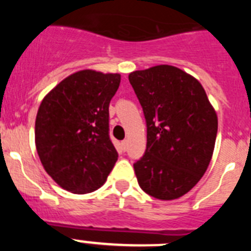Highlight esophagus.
<instances>
[{
	"instance_id": "obj_1",
	"label": "esophagus",
	"mask_w": 251,
	"mask_h": 251,
	"mask_svg": "<svg viewBox=\"0 0 251 251\" xmlns=\"http://www.w3.org/2000/svg\"><path fill=\"white\" fill-rule=\"evenodd\" d=\"M121 146H122V150L123 151H127V147H128V142L127 141H123L121 143Z\"/></svg>"
}]
</instances>
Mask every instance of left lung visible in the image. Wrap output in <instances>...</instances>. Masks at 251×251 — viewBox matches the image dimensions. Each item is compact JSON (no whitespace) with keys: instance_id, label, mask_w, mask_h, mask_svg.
I'll list each match as a JSON object with an SVG mask.
<instances>
[{"instance_id":"left-lung-1","label":"left lung","mask_w":251,"mask_h":251,"mask_svg":"<svg viewBox=\"0 0 251 251\" xmlns=\"http://www.w3.org/2000/svg\"><path fill=\"white\" fill-rule=\"evenodd\" d=\"M128 77L147 123L146 152L133 165L139 186L158 200L178 199L210 165L216 112L200 81L176 66H152Z\"/></svg>"}]
</instances>
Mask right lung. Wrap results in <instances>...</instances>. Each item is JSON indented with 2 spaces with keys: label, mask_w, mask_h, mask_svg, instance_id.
<instances>
[{
  "label": "right lung",
  "mask_w": 251,
  "mask_h": 251,
  "mask_svg": "<svg viewBox=\"0 0 251 251\" xmlns=\"http://www.w3.org/2000/svg\"><path fill=\"white\" fill-rule=\"evenodd\" d=\"M121 74L90 69L69 75L39 106L35 145L49 176L73 194L104 185L118 159L109 138V103Z\"/></svg>",
  "instance_id": "1"
}]
</instances>
